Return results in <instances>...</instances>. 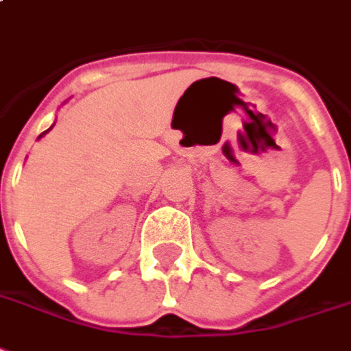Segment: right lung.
Instances as JSON below:
<instances>
[{"label":"right lung","mask_w":351,"mask_h":351,"mask_svg":"<svg viewBox=\"0 0 351 351\" xmlns=\"http://www.w3.org/2000/svg\"><path fill=\"white\" fill-rule=\"evenodd\" d=\"M52 126H54V124H52ZM52 126H51V128H49V130H45L43 134H41V136H39V138H43V136H45V134H47V132H51V130H52Z\"/></svg>","instance_id":"right-lung-1"}]
</instances>
